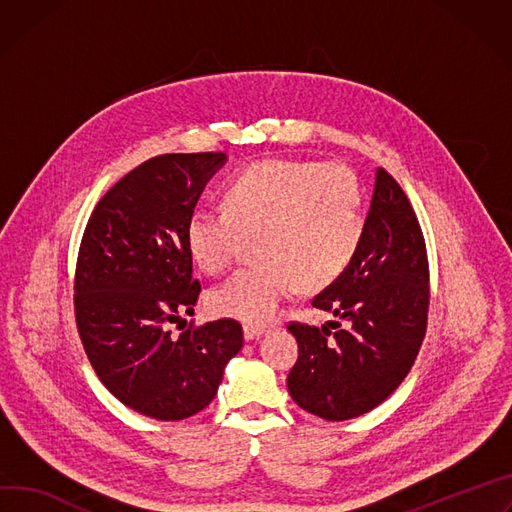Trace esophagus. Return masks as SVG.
Here are the masks:
<instances>
[{
    "label": "esophagus",
    "instance_id": "1",
    "mask_svg": "<svg viewBox=\"0 0 512 512\" xmlns=\"http://www.w3.org/2000/svg\"><path fill=\"white\" fill-rule=\"evenodd\" d=\"M243 333H245V339H247V341H255V339H261V337L265 335V329H261V327H251V324H245Z\"/></svg>",
    "mask_w": 512,
    "mask_h": 512
}]
</instances>
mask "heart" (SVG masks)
Segmentation results:
<instances>
[{
	"label": "heart",
	"instance_id": "b5f03b06",
	"mask_svg": "<svg viewBox=\"0 0 512 512\" xmlns=\"http://www.w3.org/2000/svg\"><path fill=\"white\" fill-rule=\"evenodd\" d=\"M224 208H196L185 247L206 273H222L255 239L253 267L208 296L216 316L267 324L298 288L318 292L347 271L365 235L363 190L341 163L265 159L224 185Z\"/></svg>",
	"mask_w": 512,
	"mask_h": 512
}]
</instances>
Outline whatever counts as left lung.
<instances>
[{
	"mask_svg": "<svg viewBox=\"0 0 512 512\" xmlns=\"http://www.w3.org/2000/svg\"><path fill=\"white\" fill-rule=\"evenodd\" d=\"M429 259L421 224L400 183L378 169L357 257L312 306L337 318L322 327L292 320L298 359L294 402L327 421H349L382 404L406 378L429 318Z\"/></svg>",
	"mask_w": 512,
	"mask_h": 512,
	"instance_id": "left-lung-1",
	"label": "left lung"
}]
</instances>
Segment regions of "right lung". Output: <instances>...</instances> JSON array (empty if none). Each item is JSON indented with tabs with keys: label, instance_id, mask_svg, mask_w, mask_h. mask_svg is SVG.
<instances>
[{
	"label": "right lung",
	"instance_id": "add662e5",
	"mask_svg": "<svg viewBox=\"0 0 512 512\" xmlns=\"http://www.w3.org/2000/svg\"><path fill=\"white\" fill-rule=\"evenodd\" d=\"M224 161L171 153L134 167L96 204L79 245L73 304L85 355L122 404L157 421L206 408L243 347L235 318L169 331L202 292L185 222Z\"/></svg>",
	"mask_w": 512,
	"mask_h": 512
}]
</instances>
